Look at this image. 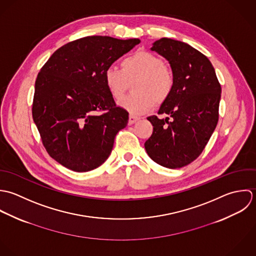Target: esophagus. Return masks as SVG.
I'll return each mask as SVG.
<instances>
[{"instance_id": "34e87169", "label": "esophagus", "mask_w": 256, "mask_h": 256, "mask_svg": "<svg viewBox=\"0 0 256 256\" xmlns=\"http://www.w3.org/2000/svg\"><path fill=\"white\" fill-rule=\"evenodd\" d=\"M138 120H140L138 116H134V114H130V116H128V124H134L136 122H138Z\"/></svg>"}]
</instances>
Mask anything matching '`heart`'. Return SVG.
I'll use <instances>...</instances> for the list:
<instances>
[{
  "mask_svg": "<svg viewBox=\"0 0 256 256\" xmlns=\"http://www.w3.org/2000/svg\"><path fill=\"white\" fill-rule=\"evenodd\" d=\"M122 69L110 66L104 73L106 89L118 101L126 93L130 82L134 83L136 93L124 98L120 106L132 114L150 110L155 102H166L171 96L175 78L172 69L162 59L146 50L136 52L122 60Z\"/></svg>",
  "mask_w": 256,
  "mask_h": 256,
  "instance_id": "heart-1",
  "label": "heart"
}]
</instances>
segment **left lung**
Listing matches in <instances>:
<instances>
[{"label":"left lung","instance_id":"left-lung-1","mask_svg":"<svg viewBox=\"0 0 256 256\" xmlns=\"http://www.w3.org/2000/svg\"><path fill=\"white\" fill-rule=\"evenodd\" d=\"M152 50L168 60L175 84L158 110L171 120L148 118L154 132L144 148L157 164L181 168L202 154L216 126L220 84L206 56L185 42L163 38Z\"/></svg>","mask_w":256,"mask_h":256}]
</instances>
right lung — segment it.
<instances>
[{
    "label": "right lung",
    "instance_id": "1",
    "mask_svg": "<svg viewBox=\"0 0 256 256\" xmlns=\"http://www.w3.org/2000/svg\"><path fill=\"white\" fill-rule=\"evenodd\" d=\"M138 38L86 36L61 46L36 80L32 118L48 154L64 167L93 170L108 159L128 112L118 106L104 73ZM104 112L96 115V112Z\"/></svg>",
    "mask_w": 256,
    "mask_h": 256
}]
</instances>
